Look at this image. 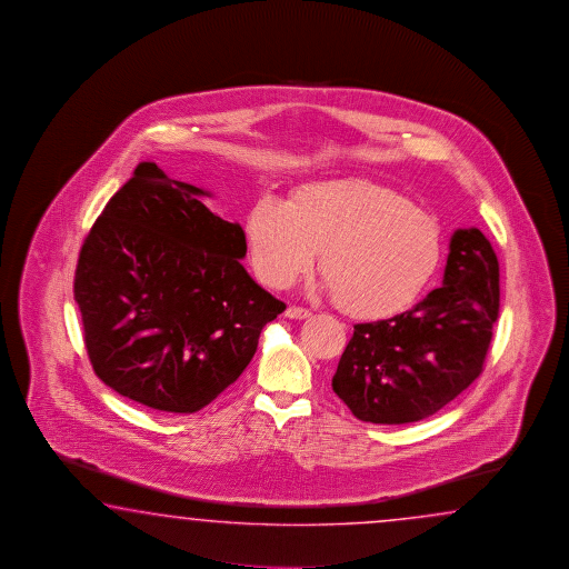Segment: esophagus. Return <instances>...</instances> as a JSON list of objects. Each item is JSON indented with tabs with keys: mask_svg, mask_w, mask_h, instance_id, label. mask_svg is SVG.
<instances>
[{
	"mask_svg": "<svg viewBox=\"0 0 569 569\" xmlns=\"http://www.w3.org/2000/svg\"><path fill=\"white\" fill-rule=\"evenodd\" d=\"M287 317L289 319H307V317H311V311L309 309H305V307H297V305H290L289 309H287Z\"/></svg>",
	"mask_w": 569,
	"mask_h": 569,
	"instance_id": "1",
	"label": "esophagus"
}]
</instances>
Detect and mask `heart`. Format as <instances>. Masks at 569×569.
I'll return each instance as SVG.
<instances>
[{"mask_svg":"<svg viewBox=\"0 0 569 569\" xmlns=\"http://www.w3.org/2000/svg\"><path fill=\"white\" fill-rule=\"evenodd\" d=\"M246 240L256 277L270 289H287L321 252L326 289L358 319L405 311L443 252L433 213L363 179L305 184L287 206L260 199L246 218Z\"/></svg>","mask_w":569,"mask_h":569,"instance_id":"1","label":"heart"}]
</instances>
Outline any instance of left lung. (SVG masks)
Masks as SVG:
<instances>
[{
  "mask_svg": "<svg viewBox=\"0 0 569 569\" xmlns=\"http://www.w3.org/2000/svg\"><path fill=\"white\" fill-rule=\"evenodd\" d=\"M498 280V258L482 231H456L443 287L405 313L353 326L333 392L366 423H415L443 409L482 375Z\"/></svg>",
  "mask_w": 569,
  "mask_h": 569,
  "instance_id": "obj_1",
  "label": "left lung"
}]
</instances>
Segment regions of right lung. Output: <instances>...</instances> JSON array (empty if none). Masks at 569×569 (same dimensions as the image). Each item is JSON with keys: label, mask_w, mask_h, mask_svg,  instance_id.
<instances>
[{"label": "right lung", "mask_w": 569, "mask_h": 569, "mask_svg": "<svg viewBox=\"0 0 569 569\" xmlns=\"http://www.w3.org/2000/svg\"><path fill=\"white\" fill-rule=\"evenodd\" d=\"M207 191L140 162L87 233L74 301L96 375L162 412L201 411L238 380L287 309L242 267L240 223Z\"/></svg>", "instance_id": "obj_1"}]
</instances>
